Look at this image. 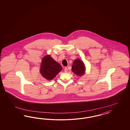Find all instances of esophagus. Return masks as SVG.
I'll list each match as a JSON object with an SVG mask.
<instances>
[{
  "mask_svg": "<svg viewBox=\"0 0 130 130\" xmlns=\"http://www.w3.org/2000/svg\"><path fill=\"white\" fill-rule=\"evenodd\" d=\"M67 71H68V69H67V67H65L64 68V72H67Z\"/></svg>",
  "mask_w": 130,
  "mask_h": 130,
  "instance_id": "1",
  "label": "esophagus"
}]
</instances>
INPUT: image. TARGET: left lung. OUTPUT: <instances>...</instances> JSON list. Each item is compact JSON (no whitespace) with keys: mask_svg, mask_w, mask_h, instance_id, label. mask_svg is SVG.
<instances>
[{"mask_svg":"<svg viewBox=\"0 0 130 130\" xmlns=\"http://www.w3.org/2000/svg\"><path fill=\"white\" fill-rule=\"evenodd\" d=\"M72 71L78 76H83L85 71L84 64L80 59H75L72 66Z\"/></svg>","mask_w":130,"mask_h":130,"instance_id":"obj_1","label":"left lung"}]
</instances>
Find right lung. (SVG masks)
<instances>
[{
	"label": "right lung",
	"instance_id": "1",
	"mask_svg": "<svg viewBox=\"0 0 130 130\" xmlns=\"http://www.w3.org/2000/svg\"><path fill=\"white\" fill-rule=\"evenodd\" d=\"M62 68L59 63L52 59L50 55L45 56L42 60L40 72L44 78L48 80L53 79Z\"/></svg>",
	"mask_w": 130,
	"mask_h": 130
}]
</instances>
